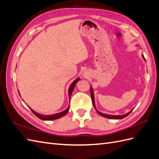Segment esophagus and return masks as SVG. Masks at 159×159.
Returning a JSON list of instances; mask_svg holds the SVG:
<instances>
[{
	"label": "esophagus",
	"instance_id": "34e87169",
	"mask_svg": "<svg viewBox=\"0 0 159 159\" xmlns=\"http://www.w3.org/2000/svg\"><path fill=\"white\" fill-rule=\"evenodd\" d=\"M85 76H87V75H85Z\"/></svg>",
	"mask_w": 159,
	"mask_h": 159
}]
</instances>
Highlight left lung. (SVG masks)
<instances>
[{
  "label": "left lung",
  "mask_w": 159,
  "mask_h": 159,
  "mask_svg": "<svg viewBox=\"0 0 159 159\" xmlns=\"http://www.w3.org/2000/svg\"><path fill=\"white\" fill-rule=\"evenodd\" d=\"M142 57H143V59L145 60V57H144L143 55H142ZM90 91H91V101H92V103L93 105L94 106V108L96 110V111H97V113L100 115L102 117H106V118H108V119H123L124 117H127V115H129L130 113H131V112L133 111V109L131 111H129V113L125 114V115H107V114H105V113H101L99 112V111H98V109H96L95 107V99H94V94H93V89L92 88H90Z\"/></svg>",
  "instance_id": "8db88e82"
}]
</instances>
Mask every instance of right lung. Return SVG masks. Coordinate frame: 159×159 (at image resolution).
<instances>
[{
  "label": "right lung",
  "instance_id": "add662e5",
  "mask_svg": "<svg viewBox=\"0 0 159 159\" xmlns=\"http://www.w3.org/2000/svg\"><path fill=\"white\" fill-rule=\"evenodd\" d=\"M80 80V78H77L73 83H72L70 85V87L69 88V90H68V95H69V98L70 99V97H71V95L72 93V91H73L74 89V87L75 85L76 84V83L78 82V81ZM30 109V110L32 111V113L34 114L37 117H38L40 119H42V120H45V121H51V120H55V119H59L61 117L64 116V115L68 112L69 111V108H70V106L67 108L66 110H64V111L62 112H60V113H56V114H53V115H40L39 113H38L36 112H35L34 111L33 109H32L30 107H29Z\"/></svg>",
  "mask_w": 159,
  "mask_h": 159
}]
</instances>
